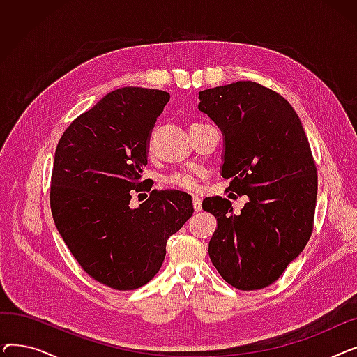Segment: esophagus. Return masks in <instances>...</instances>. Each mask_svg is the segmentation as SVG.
Returning a JSON list of instances; mask_svg holds the SVG:
<instances>
[{
  "instance_id": "34e87169",
  "label": "esophagus",
  "mask_w": 357,
  "mask_h": 357,
  "mask_svg": "<svg viewBox=\"0 0 357 357\" xmlns=\"http://www.w3.org/2000/svg\"><path fill=\"white\" fill-rule=\"evenodd\" d=\"M192 205L195 211H201L202 208V199L198 195H192Z\"/></svg>"
}]
</instances>
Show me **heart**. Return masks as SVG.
<instances>
[{
    "mask_svg": "<svg viewBox=\"0 0 357 357\" xmlns=\"http://www.w3.org/2000/svg\"><path fill=\"white\" fill-rule=\"evenodd\" d=\"M195 124H198V123H192L191 126H195ZM166 182L171 185H175V186H179V188L194 190L198 183V179H197V175H192V174H174V175L166 178Z\"/></svg>",
    "mask_w": 357,
    "mask_h": 357,
    "instance_id": "heart-1",
    "label": "heart"
}]
</instances>
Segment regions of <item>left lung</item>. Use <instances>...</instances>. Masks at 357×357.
Listing matches in <instances>:
<instances>
[{"mask_svg":"<svg viewBox=\"0 0 357 357\" xmlns=\"http://www.w3.org/2000/svg\"><path fill=\"white\" fill-rule=\"evenodd\" d=\"M198 108L224 136L221 176L248 195L238 214L208 197L202 208L217 218L210 240L213 265L241 291L269 287L308 243L317 201V167L304 127L278 92L238 81L198 92Z\"/></svg>","mask_w":357,"mask_h":357,"instance_id":"8db88e82","label":"left lung"}]
</instances>
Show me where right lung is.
Segmentation results:
<instances>
[{
  "mask_svg": "<svg viewBox=\"0 0 357 357\" xmlns=\"http://www.w3.org/2000/svg\"><path fill=\"white\" fill-rule=\"evenodd\" d=\"M169 98L160 89L112 91L75 119L56 147V229L81 268L112 289L146 285L163 264L167 238L194 213L191 195L181 191H152L140 207H130V191L147 181L150 135Z\"/></svg>",
  "mask_w": 357,
  "mask_h": 357,
  "instance_id": "add662e5",
  "label": "right lung"
}]
</instances>
